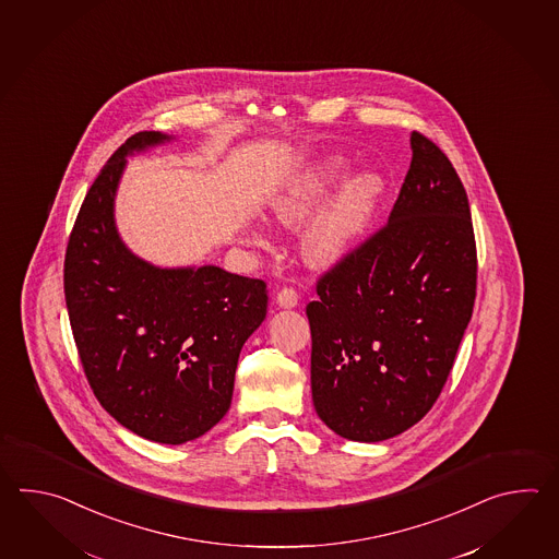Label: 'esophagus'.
Wrapping results in <instances>:
<instances>
[{"instance_id":"1","label":"esophagus","mask_w":559,"mask_h":559,"mask_svg":"<svg viewBox=\"0 0 559 559\" xmlns=\"http://www.w3.org/2000/svg\"><path fill=\"white\" fill-rule=\"evenodd\" d=\"M299 296H297L296 289L292 287H284L280 294H277V306L284 309L296 308Z\"/></svg>"}]
</instances>
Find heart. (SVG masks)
I'll list each match as a JSON object with an SVG mask.
<instances>
[{"instance_id":"heart-1","label":"heart","mask_w":559,"mask_h":559,"mask_svg":"<svg viewBox=\"0 0 559 559\" xmlns=\"http://www.w3.org/2000/svg\"><path fill=\"white\" fill-rule=\"evenodd\" d=\"M352 171L354 162L345 155H316L285 178L270 200V214L285 227L301 226L322 210L301 236V255L316 270H335L356 258L380 214L385 179L378 171L349 178ZM246 241L260 250L270 248L260 227H248Z\"/></svg>"}]
</instances>
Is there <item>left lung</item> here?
Here are the masks:
<instances>
[{
  "mask_svg": "<svg viewBox=\"0 0 559 559\" xmlns=\"http://www.w3.org/2000/svg\"><path fill=\"white\" fill-rule=\"evenodd\" d=\"M412 164L388 226L318 282L308 313L311 397L345 440L416 426L450 376L475 299L474 226L462 179L412 131Z\"/></svg>",
  "mask_w": 559,
  "mask_h": 559,
  "instance_id": "8db88e82",
  "label": "left lung"
}]
</instances>
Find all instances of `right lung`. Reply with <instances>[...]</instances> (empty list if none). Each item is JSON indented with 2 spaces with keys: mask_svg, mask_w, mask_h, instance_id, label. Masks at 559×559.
<instances>
[{
  "mask_svg": "<svg viewBox=\"0 0 559 559\" xmlns=\"http://www.w3.org/2000/svg\"><path fill=\"white\" fill-rule=\"evenodd\" d=\"M174 140L140 131L107 159L75 219L63 287L97 402L140 438L179 445L226 416L239 352L265 320L267 292L262 280L217 265L159 267L119 236L128 157Z\"/></svg>",
  "mask_w": 559,
  "mask_h": 559,
  "instance_id": "obj_1",
  "label": "right lung"
}]
</instances>
